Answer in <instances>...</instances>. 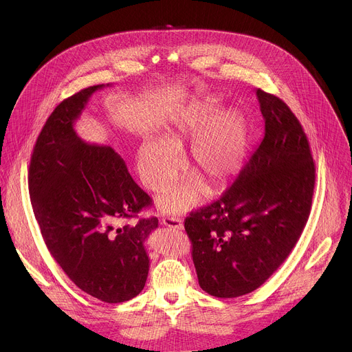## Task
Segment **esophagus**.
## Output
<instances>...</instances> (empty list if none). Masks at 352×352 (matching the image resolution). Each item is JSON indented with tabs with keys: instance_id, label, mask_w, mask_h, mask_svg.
I'll use <instances>...</instances> for the list:
<instances>
[{
	"instance_id": "34e87169",
	"label": "esophagus",
	"mask_w": 352,
	"mask_h": 352,
	"mask_svg": "<svg viewBox=\"0 0 352 352\" xmlns=\"http://www.w3.org/2000/svg\"><path fill=\"white\" fill-rule=\"evenodd\" d=\"M163 224H164L166 227L177 228V230H181V228L184 227V224H182L181 219H178V217H168V216L163 219Z\"/></svg>"
}]
</instances>
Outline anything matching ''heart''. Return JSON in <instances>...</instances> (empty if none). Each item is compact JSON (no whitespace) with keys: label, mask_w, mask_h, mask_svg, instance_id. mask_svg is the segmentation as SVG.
I'll return each instance as SVG.
<instances>
[{"label":"heart","mask_w":352,"mask_h":352,"mask_svg":"<svg viewBox=\"0 0 352 352\" xmlns=\"http://www.w3.org/2000/svg\"><path fill=\"white\" fill-rule=\"evenodd\" d=\"M219 100L205 97L179 114L163 133L162 140L146 139L138 152V170L146 188L163 190L178 175L181 159L177 152L192 140L188 162L196 175H190L160 199V209L182 213L196 206L205 190L223 188L241 167L246 146L242 116L232 109L219 111Z\"/></svg>","instance_id":"b5f03b06"}]
</instances>
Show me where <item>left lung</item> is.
<instances>
[{
  "label": "left lung",
  "instance_id": "obj_1",
  "mask_svg": "<svg viewBox=\"0 0 352 352\" xmlns=\"http://www.w3.org/2000/svg\"><path fill=\"white\" fill-rule=\"evenodd\" d=\"M256 97L263 139L221 197L185 219L199 285L217 298L259 288L289 255L312 206L315 163L302 125L277 96L258 89Z\"/></svg>",
  "mask_w": 352,
  "mask_h": 352
}]
</instances>
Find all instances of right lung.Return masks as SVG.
<instances>
[{"mask_svg": "<svg viewBox=\"0 0 352 352\" xmlns=\"http://www.w3.org/2000/svg\"><path fill=\"white\" fill-rule=\"evenodd\" d=\"M103 87L82 89L48 117L33 147L29 193L43 239L65 274L86 294L118 304L144 287V242L159 220L120 226L152 199L113 147L86 143L74 128L90 96Z\"/></svg>", "mask_w": 352, "mask_h": 352, "instance_id": "right-lung-1", "label": "right lung"}]
</instances>
